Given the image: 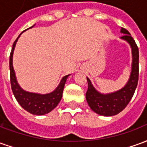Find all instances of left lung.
<instances>
[{
	"instance_id": "1",
	"label": "left lung",
	"mask_w": 147,
	"mask_h": 147,
	"mask_svg": "<svg viewBox=\"0 0 147 147\" xmlns=\"http://www.w3.org/2000/svg\"><path fill=\"white\" fill-rule=\"evenodd\" d=\"M120 31L124 34L121 38L126 40L132 49V69L126 86L117 92L102 94L94 88L89 79L86 78L88 83V88L86 93V102L94 112L106 117L117 115L124 109L132 98L139 81V48L135 40L125 28L122 27Z\"/></svg>"
}]
</instances>
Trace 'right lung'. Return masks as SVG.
I'll return each mask as SVG.
<instances>
[{"instance_id":"obj_1","label":"right lung","mask_w":147,"mask_h":147,"mask_svg":"<svg viewBox=\"0 0 147 147\" xmlns=\"http://www.w3.org/2000/svg\"><path fill=\"white\" fill-rule=\"evenodd\" d=\"M20 37V36H19ZM13 43L11 48L10 58H9V68H10V82L12 92L15 98L17 100L19 104L27 112L34 115H44L51 112L55 107H57L62 98V94L64 90V84L68 76H65L61 80V83L53 92L47 94H38L34 93L27 92L20 88L16 81L15 76V71L12 66V54L14 51L15 45L17 42L18 38Z\"/></svg>"}]
</instances>
